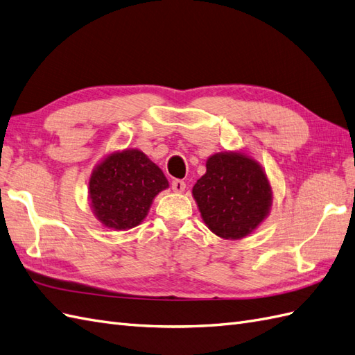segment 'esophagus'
Instances as JSON below:
<instances>
[{
	"instance_id": "1",
	"label": "esophagus",
	"mask_w": 355,
	"mask_h": 355,
	"mask_svg": "<svg viewBox=\"0 0 355 355\" xmlns=\"http://www.w3.org/2000/svg\"><path fill=\"white\" fill-rule=\"evenodd\" d=\"M172 190H174V192H177V193H181V192H184L186 190V183L183 180H174L172 181Z\"/></svg>"
}]
</instances>
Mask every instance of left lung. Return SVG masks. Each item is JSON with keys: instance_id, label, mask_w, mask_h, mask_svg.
I'll return each mask as SVG.
<instances>
[{"instance_id": "1", "label": "left lung", "mask_w": 355, "mask_h": 355, "mask_svg": "<svg viewBox=\"0 0 355 355\" xmlns=\"http://www.w3.org/2000/svg\"><path fill=\"white\" fill-rule=\"evenodd\" d=\"M192 195L208 230L225 240L248 237L264 222L272 190L259 163L241 151L216 153Z\"/></svg>"}]
</instances>
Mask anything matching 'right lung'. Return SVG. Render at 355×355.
<instances>
[{
  "mask_svg": "<svg viewBox=\"0 0 355 355\" xmlns=\"http://www.w3.org/2000/svg\"><path fill=\"white\" fill-rule=\"evenodd\" d=\"M169 187L162 169L139 150L115 151L91 172L88 193L96 219L106 228L125 231L148 214L153 199Z\"/></svg>",
  "mask_w": 355,
  "mask_h": 355,
  "instance_id": "right-lung-1",
  "label": "right lung"
}]
</instances>
